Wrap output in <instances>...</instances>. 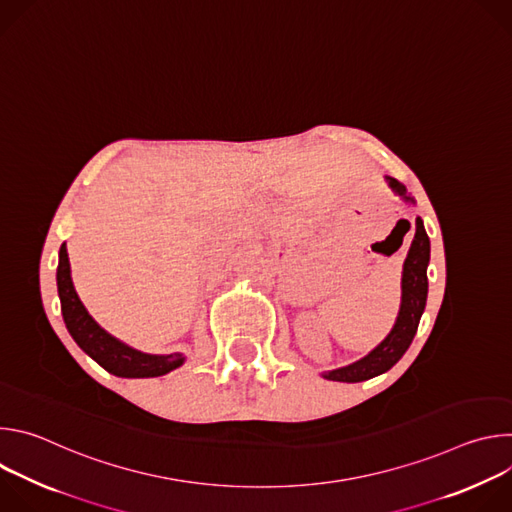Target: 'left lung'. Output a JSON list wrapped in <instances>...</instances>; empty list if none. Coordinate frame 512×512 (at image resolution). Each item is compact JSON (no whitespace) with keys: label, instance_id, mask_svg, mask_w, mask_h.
Here are the masks:
<instances>
[{"label":"left lung","instance_id":"left-lung-1","mask_svg":"<svg viewBox=\"0 0 512 512\" xmlns=\"http://www.w3.org/2000/svg\"><path fill=\"white\" fill-rule=\"evenodd\" d=\"M391 190L395 194H399L405 202H413L415 200L407 194L405 186L395 180V178H387ZM427 263H429V237L423 229V221L417 216L415 221V237L413 243L409 247L407 259L403 263V279H401V308H399V316L397 322L393 326V330L389 332V336L375 348L371 350L367 356L348 364V367L336 369V371H328L324 373V379L328 381H340V383H358V381H367L373 379L381 373H387L393 364L405 354V350L409 348L421 314L425 310V300H427Z\"/></svg>","mask_w":512,"mask_h":512}]
</instances>
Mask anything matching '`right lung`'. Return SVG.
<instances>
[{
    "instance_id": "right-lung-1",
    "label": "right lung",
    "mask_w": 512,
    "mask_h": 512,
    "mask_svg": "<svg viewBox=\"0 0 512 512\" xmlns=\"http://www.w3.org/2000/svg\"><path fill=\"white\" fill-rule=\"evenodd\" d=\"M56 285L64 324L75 338V342L93 358L101 367L117 377L125 379H143V377H162L184 362L180 352L176 354H145L139 352L121 340L113 338L105 332L87 312L83 302L79 300L75 285L70 279V263L66 245L62 243L58 253V269H56Z\"/></svg>"
}]
</instances>
